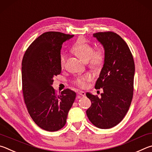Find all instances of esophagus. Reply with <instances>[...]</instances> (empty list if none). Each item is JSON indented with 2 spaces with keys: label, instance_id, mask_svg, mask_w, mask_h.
Instances as JSON below:
<instances>
[{
  "label": "esophagus",
  "instance_id": "34e87169",
  "mask_svg": "<svg viewBox=\"0 0 152 152\" xmlns=\"http://www.w3.org/2000/svg\"><path fill=\"white\" fill-rule=\"evenodd\" d=\"M78 94L81 95V96H83V97L86 96V93H85L84 91H79V92H78Z\"/></svg>",
  "mask_w": 152,
  "mask_h": 152
}]
</instances>
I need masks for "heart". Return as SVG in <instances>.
I'll use <instances>...</instances> for the list:
<instances>
[{"label":"heart","mask_w":152,"mask_h":152,"mask_svg":"<svg viewBox=\"0 0 152 152\" xmlns=\"http://www.w3.org/2000/svg\"><path fill=\"white\" fill-rule=\"evenodd\" d=\"M71 51L77 57L85 63H88L90 68L97 69L103 65L105 61V52L102 48L94 50V47L87 42L83 39H79L71 47ZM65 63V55L60 56V65L63 67ZM91 79L89 75L79 76L75 79L73 83L80 88H85L87 86V82Z\"/></svg>","instance_id":"obj_1"}]
</instances>
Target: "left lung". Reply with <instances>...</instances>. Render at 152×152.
I'll return each mask as SVG.
<instances>
[{
    "instance_id": "1",
    "label": "left lung",
    "mask_w": 152,
    "mask_h": 152,
    "mask_svg": "<svg viewBox=\"0 0 152 152\" xmlns=\"http://www.w3.org/2000/svg\"><path fill=\"white\" fill-rule=\"evenodd\" d=\"M94 37L105 50L104 64L95 86L103 92L101 97L87 93L91 105L86 113L95 126L110 129L120 123L131 105L135 64L128 45L119 34L99 32Z\"/></svg>"
}]
</instances>
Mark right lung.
<instances>
[{"label":"right lung","instance_id":"1","mask_svg":"<svg viewBox=\"0 0 152 152\" xmlns=\"http://www.w3.org/2000/svg\"><path fill=\"white\" fill-rule=\"evenodd\" d=\"M73 37L46 32L32 42L23 58V93L26 108L34 123L48 132L64 127L76 97V93L69 89L57 95L52 87L53 77L61 72L62 45Z\"/></svg>","mask_w":152,"mask_h":152}]
</instances>
